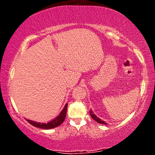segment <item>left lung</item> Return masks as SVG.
Returning <instances> with one entry per match:
<instances>
[{
  "mask_svg": "<svg viewBox=\"0 0 155 155\" xmlns=\"http://www.w3.org/2000/svg\"><path fill=\"white\" fill-rule=\"evenodd\" d=\"M90 116L92 117V118L94 120H95L97 122H98V123H100V124H107V123H106V122H105L104 121H102V120H101V119H99L98 117H97V116H96V115L94 114L93 111H92V110H90Z\"/></svg>",
  "mask_w": 155,
  "mask_h": 155,
  "instance_id": "left-lung-1",
  "label": "left lung"
}]
</instances>
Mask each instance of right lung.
Here are the masks:
<instances>
[{"label":"right lung","mask_w":155,"mask_h":155,"mask_svg":"<svg viewBox=\"0 0 155 155\" xmlns=\"http://www.w3.org/2000/svg\"><path fill=\"white\" fill-rule=\"evenodd\" d=\"M67 107H68V104H65V106H64L63 109L62 110V111L60 112V114L58 115L56 118L54 119L53 120L50 121V122H47V123H40V122H36L34 121H32L30 120H27L30 124H32L33 126L36 127H39V128L42 129H51L54 128V127H58L65 120V116H66L67 113Z\"/></svg>","instance_id":"1"}]
</instances>
